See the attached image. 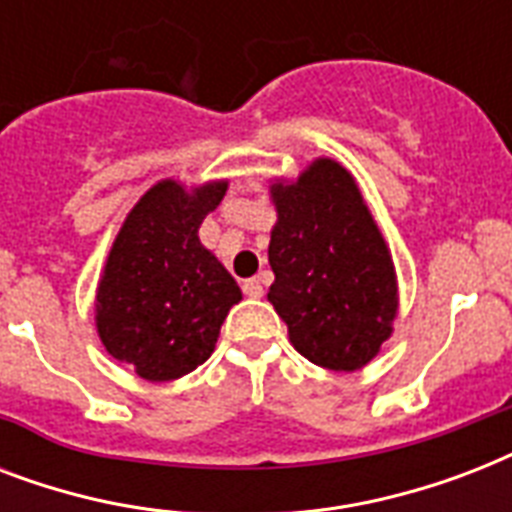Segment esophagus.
Here are the masks:
<instances>
[{"mask_svg": "<svg viewBox=\"0 0 512 512\" xmlns=\"http://www.w3.org/2000/svg\"><path fill=\"white\" fill-rule=\"evenodd\" d=\"M244 295L252 297V300H260V297L265 295L263 281H260V279H247V281H244Z\"/></svg>", "mask_w": 512, "mask_h": 512, "instance_id": "esophagus-1", "label": "esophagus"}]
</instances>
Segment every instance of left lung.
<instances>
[{"instance_id":"left-lung-1","label":"left lung","mask_w":512,"mask_h":512,"mask_svg":"<svg viewBox=\"0 0 512 512\" xmlns=\"http://www.w3.org/2000/svg\"><path fill=\"white\" fill-rule=\"evenodd\" d=\"M268 303L300 356L332 372L366 366L393 335V255L356 177L319 156L295 180H273Z\"/></svg>"}]
</instances>
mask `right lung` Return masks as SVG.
Returning a JSON list of instances; mask_svg holds the SVG:
<instances>
[{
    "label": "right lung",
    "instance_id": "add662e5",
    "mask_svg": "<svg viewBox=\"0 0 512 512\" xmlns=\"http://www.w3.org/2000/svg\"><path fill=\"white\" fill-rule=\"evenodd\" d=\"M228 180H159L127 212L100 273L95 327L103 348L148 382L204 364L241 289L199 241Z\"/></svg>",
    "mask_w": 512,
    "mask_h": 512
}]
</instances>
